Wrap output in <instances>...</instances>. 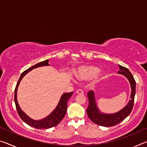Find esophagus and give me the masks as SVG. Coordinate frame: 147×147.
Instances as JSON below:
<instances>
[{"label":"esophagus","instance_id":"esophagus-1","mask_svg":"<svg viewBox=\"0 0 147 147\" xmlns=\"http://www.w3.org/2000/svg\"><path fill=\"white\" fill-rule=\"evenodd\" d=\"M76 93L82 94H84V91H83V90H82V89H78V90L76 91Z\"/></svg>","mask_w":147,"mask_h":147}]
</instances>
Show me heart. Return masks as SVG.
I'll list each match as a JSON object with an SVG mask.
<instances>
[{
	"mask_svg": "<svg viewBox=\"0 0 147 147\" xmlns=\"http://www.w3.org/2000/svg\"><path fill=\"white\" fill-rule=\"evenodd\" d=\"M74 75L80 80H89L92 79V84L96 85L106 78L104 71H100L98 66L94 65H84L77 68Z\"/></svg>",
	"mask_w": 147,
	"mask_h": 147,
	"instance_id": "b5f03b06",
	"label": "heart"
}]
</instances>
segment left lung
<instances>
[{"instance_id":"8db88e82","label":"left lung","mask_w":147,"mask_h":147,"mask_svg":"<svg viewBox=\"0 0 147 147\" xmlns=\"http://www.w3.org/2000/svg\"><path fill=\"white\" fill-rule=\"evenodd\" d=\"M120 71L118 73L124 75L128 79L131 87L130 99L128 104L121 110L114 113H102L98 109L96 102L95 95L93 91L88 92V98L89 100V106L87 109V114L91 121L98 125L110 127L119 124L123 121L130 115L133 109L134 98L136 94V81L130 71L127 68L121 65H119Z\"/></svg>"}]
</instances>
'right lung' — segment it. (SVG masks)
<instances>
[{
  "label": "right lung",
  "mask_w": 147,
  "mask_h": 147,
  "mask_svg": "<svg viewBox=\"0 0 147 147\" xmlns=\"http://www.w3.org/2000/svg\"><path fill=\"white\" fill-rule=\"evenodd\" d=\"M49 59H47L45 61L39 62V63L34 65V66L31 67H30L25 71H24L21 74V76H20L18 82H17L16 87V89H15L14 100L15 103H16L17 113H18L19 117L28 125L38 129H48L58 125L60 123V121L63 119L64 116L65 115L67 108V101L71 97L72 94L73 93V92H71V93H65L62 94L56 108L48 116H47L46 117L43 119H40V120H34V119L30 118L20 108L18 102H17V89H18V87L21 80L23 78V77L27 73L32 71V69L39 67L49 66L50 65L49 63Z\"/></svg>",
  "instance_id": "right-lung-1"
}]
</instances>
